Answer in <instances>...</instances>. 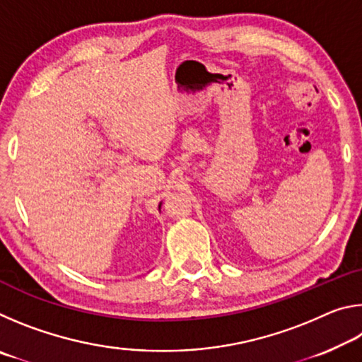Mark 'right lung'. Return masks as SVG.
I'll list each match as a JSON object with an SVG mask.
<instances>
[{"label":"right lung","mask_w":362,"mask_h":362,"mask_svg":"<svg viewBox=\"0 0 362 362\" xmlns=\"http://www.w3.org/2000/svg\"><path fill=\"white\" fill-rule=\"evenodd\" d=\"M159 207H161V204H159Z\"/></svg>","instance_id":"obj_1"}]
</instances>
